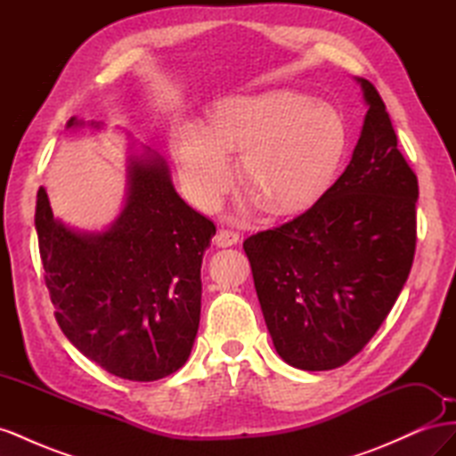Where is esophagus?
I'll return each mask as SVG.
<instances>
[{"instance_id":"obj_1","label":"esophagus","mask_w":456,"mask_h":456,"mask_svg":"<svg viewBox=\"0 0 456 456\" xmlns=\"http://www.w3.org/2000/svg\"><path fill=\"white\" fill-rule=\"evenodd\" d=\"M240 241V233L233 232V230H218V233L215 236V245L216 247H232Z\"/></svg>"}]
</instances>
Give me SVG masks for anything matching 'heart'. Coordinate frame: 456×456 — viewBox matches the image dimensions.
Wrapping results in <instances>:
<instances>
[{
  "instance_id": "heart-1",
  "label": "heart",
  "mask_w": 456,
  "mask_h": 456,
  "mask_svg": "<svg viewBox=\"0 0 456 456\" xmlns=\"http://www.w3.org/2000/svg\"><path fill=\"white\" fill-rule=\"evenodd\" d=\"M344 150L337 110L291 91L228 96L209 121H186L175 136L178 175L198 205L218 203L233 176L230 154L241 151V178L273 213L300 211L320 198Z\"/></svg>"
}]
</instances>
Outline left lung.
<instances>
[{
  "label": "left lung",
  "mask_w": 456,
  "mask_h": 456,
  "mask_svg": "<svg viewBox=\"0 0 456 456\" xmlns=\"http://www.w3.org/2000/svg\"><path fill=\"white\" fill-rule=\"evenodd\" d=\"M348 167L306 213L243 241L275 352L302 370L340 367L377 333L409 278L417 175L379 91Z\"/></svg>",
  "instance_id": "obj_1"
}]
</instances>
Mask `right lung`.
<instances>
[{
  "label": "right lung",
  "mask_w": 456,
  "mask_h": 456,
  "mask_svg": "<svg viewBox=\"0 0 456 456\" xmlns=\"http://www.w3.org/2000/svg\"><path fill=\"white\" fill-rule=\"evenodd\" d=\"M36 230L54 317L81 354L136 382L186 363L200 327L201 260L216 228L176 194L158 151H131L126 203L108 228L66 226L39 188Z\"/></svg>",
  "instance_id": "add662e5"
}]
</instances>
